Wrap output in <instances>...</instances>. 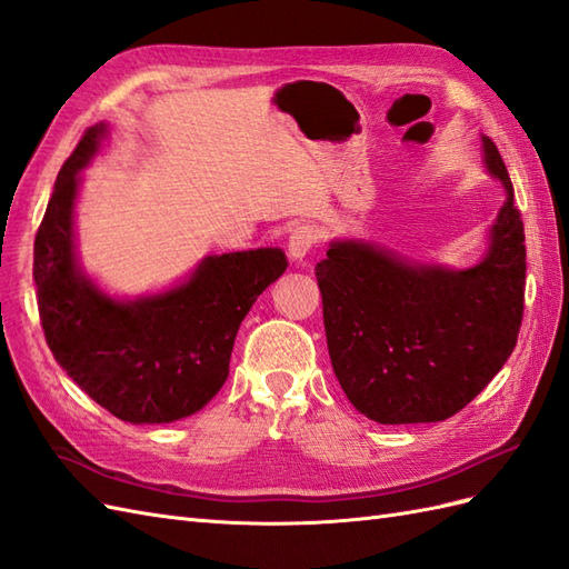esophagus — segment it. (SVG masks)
Masks as SVG:
<instances>
[{"mask_svg": "<svg viewBox=\"0 0 569 569\" xmlns=\"http://www.w3.org/2000/svg\"><path fill=\"white\" fill-rule=\"evenodd\" d=\"M317 244V230L312 226H298L288 238V254L290 259H305Z\"/></svg>", "mask_w": 569, "mask_h": 569, "instance_id": "1", "label": "esophagus"}]
</instances>
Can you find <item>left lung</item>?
Listing matches in <instances>:
<instances>
[{"mask_svg": "<svg viewBox=\"0 0 569 569\" xmlns=\"http://www.w3.org/2000/svg\"><path fill=\"white\" fill-rule=\"evenodd\" d=\"M483 151L507 201L480 264L413 267L366 242H333L315 267L333 372L356 409L377 423L451 418L517 346L527 286L523 221L498 146L483 137Z\"/></svg>", "mask_w": 569, "mask_h": 569, "instance_id": "8db88e82", "label": "left lung"}]
</instances>
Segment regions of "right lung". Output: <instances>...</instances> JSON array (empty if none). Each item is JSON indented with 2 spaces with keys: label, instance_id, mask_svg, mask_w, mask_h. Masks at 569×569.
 <instances>
[{
  "label": "right lung",
  "instance_id": "1",
  "mask_svg": "<svg viewBox=\"0 0 569 569\" xmlns=\"http://www.w3.org/2000/svg\"><path fill=\"white\" fill-rule=\"evenodd\" d=\"M103 134V124L86 129L36 232L40 325L54 360L106 411L127 423H170L218 395L240 322L288 259L271 247L230 252L203 259L166 296L118 302L100 293L74 261L71 207L77 172Z\"/></svg>",
  "mask_w": 569,
  "mask_h": 569
}]
</instances>
